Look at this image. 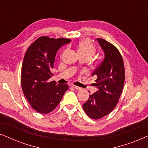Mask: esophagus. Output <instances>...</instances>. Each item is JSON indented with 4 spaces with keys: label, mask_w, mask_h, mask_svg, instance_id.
<instances>
[{
    "label": "esophagus",
    "mask_w": 148,
    "mask_h": 148,
    "mask_svg": "<svg viewBox=\"0 0 148 148\" xmlns=\"http://www.w3.org/2000/svg\"><path fill=\"white\" fill-rule=\"evenodd\" d=\"M72 88H73L74 89H75V90H81V88L80 87H78V86H75V85H73L72 86Z\"/></svg>",
    "instance_id": "34e87169"
}]
</instances>
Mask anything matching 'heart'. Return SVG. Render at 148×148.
Returning a JSON list of instances; mask_svg holds the SVG:
<instances>
[{"label": "heart", "instance_id": "obj_1", "mask_svg": "<svg viewBox=\"0 0 148 148\" xmlns=\"http://www.w3.org/2000/svg\"><path fill=\"white\" fill-rule=\"evenodd\" d=\"M77 52L80 56H86L90 59L96 53V48L90 40L84 39L77 44Z\"/></svg>", "mask_w": 148, "mask_h": 148}]
</instances>
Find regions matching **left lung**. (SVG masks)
I'll return each mask as SVG.
<instances>
[{
  "label": "left lung",
  "mask_w": 148,
  "mask_h": 148,
  "mask_svg": "<svg viewBox=\"0 0 148 148\" xmlns=\"http://www.w3.org/2000/svg\"><path fill=\"white\" fill-rule=\"evenodd\" d=\"M104 52V58L92 76L98 89L83 104V108L89 117L100 119L108 114L118 104L125 82V66L120 52L110 42L97 38Z\"/></svg>",
  "instance_id": "1"
}]
</instances>
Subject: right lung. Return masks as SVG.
<instances>
[{
  "instance_id": "obj_1",
  "label": "right lung",
  "mask_w": 148,
  "mask_h": 148,
  "mask_svg": "<svg viewBox=\"0 0 148 148\" xmlns=\"http://www.w3.org/2000/svg\"><path fill=\"white\" fill-rule=\"evenodd\" d=\"M71 42L66 38L41 36L27 48L21 71L22 90L32 108L48 114L56 108L69 86L49 82L58 50Z\"/></svg>"
}]
</instances>
